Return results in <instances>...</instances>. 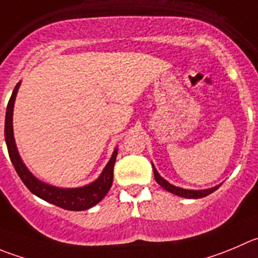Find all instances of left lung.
<instances>
[{"label": "left lung", "mask_w": 258, "mask_h": 258, "mask_svg": "<svg viewBox=\"0 0 258 258\" xmlns=\"http://www.w3.org/2000/svg\"><path fill=\"white\" fill-rule=\"evenodd\" d=\"M152 167H153V173H154V178H156L157 182L164 188V190H167L168 192L171 194H175V195L181 196V198H186V199H200V198H204V196H208L209 194L214 192L217 188H219L220 185L215 186V187L212 188H207V190H186V188H181L177 187V186H173L171 185L170 182L164 180L163 177L159 176V173L157 172V170L154 168V166L152 164Z\"/></svg>", "instance_id": "8db88e82"}]
</instances>
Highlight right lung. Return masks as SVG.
Listing matches in <instances>:
<instances>
[{
	"instance_id": "obj_1",
	"label": "right lung",
	"mask_w": 258,
	"mask_h": 258,
	"mask_svg": "<svg viewBox=\"0 0 258 258\" xmlns=\"http://www.w3.org/2000/svg\"><path fill=\"white\" fill-rule=\"evenodd\" d=\"M19 87H20V82L15 86L14 91H12V95L10 97L9 104H7L6 119H5V141H6L9 156L19 177L34 195L48 201L50 204L62 208V209L81 212V210H87L96 205L105 198V195L109 192L112 185L114 164L115 159H116L117 149L114 151L109 163L106 164V167L104 168L100 177L94 182H91L90 185L76 188H60L41 182L24 164L20 154L17 152L16 144H15L14 129H12V112H14V104Z\"/></svg>"
}]
</instances>
